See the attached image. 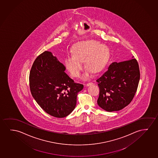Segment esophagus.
Segmentation results:
<instances>
[{
	"label": "esophagus",
	"mask_w": 158,
	"mask_h": 158,
	"mask_svg": "<svg viewBox=\"0 0 158 158\" xmlns=\"http://www.w3.org/2000/svg\"><path fill=\"white\" fill-rule=\"evenodd\" d=\"M93 83H87V84H86V86H87V87H88V86H89V85H93Z\"/></svg>",
	"instance_id": "1"
}]
</instances>
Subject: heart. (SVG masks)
<instances>
[{"label":"heart","mask_w":158,"mask_h":158,"mask_svg":"<svg viewBox=\"0 0 158 158\" xmlns=\"http://www.w3.org/2000/svg\"><path fill=\"white\" fill-rule=\"evenodd\" d=\"M107 57V51L103 45L95 40H85L73 45L72 55L67 56L65 58L64 64L73 77H78L83 68L81 61L83 60L85 66L88 69L97 73L102 68ZM89 70L87 69L83 75L85 79L89 77Z\"/></svg>","instance_id":"obj_1"}]
</instances>
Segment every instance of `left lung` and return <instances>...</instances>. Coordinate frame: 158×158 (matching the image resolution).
<instances>
[{
    "label": "left lung",
    "instance_id": "1",
    "mask_svg": "<svg viewBox=\"0 0 158 158\" xmlns=\"http://www.w3.org/2000/svg\"><path fill=\"white\" fill-rule=\"evenodd\" d=\"M113 62L96 80L100 88L98 104L107 111H118L131 102L140 80L137 60Z\"/></svg>",
    "mask_w": 158,
    "mask_h": 158
}]
</instances>
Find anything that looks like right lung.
Instances as JSON below:
<instances>
[{
  "label": "right lung",
  "mask_w": 158,
  "mask_h": 158,
  "mask_svg": "<svg viewBox=\"0 0 158 158\" xmlns=\"http://www.w3.org/2000/svg\"><path fill=\"white\" fill-rule=\"evenodd\" d=\"M65 70L56 57L45 51L36 58L30 72L32 95L46 113L56 118H64L73 111L78 93L83 88Z\"/></svg>",
  "instance_id": "obj_1"
}]
</instances>
